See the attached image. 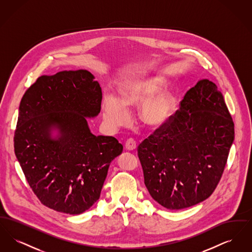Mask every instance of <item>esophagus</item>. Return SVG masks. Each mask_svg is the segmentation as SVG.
Masks as SVG:
<instances>
[{
	"instance_id": "1",
	"label": "esophagus",
	"mask_w": 252,
	"mask_h": 252,
	"mask_svg": "<svg viewBox=\"0 0 252 252\" xmlns=\"http://www.w3.org/2000/svg\"><path fill=\"white\" fill-rule=\"evenodd\" d=\"M136 147H137V144H136V142H135L133 139H128V140L126 142V144H125L126 150H128V151L135 150Z\"/></svg>"
}]
</instances>
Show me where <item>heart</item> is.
I'll return each instance as SVG.
<instances>
[{"label":"heart","mask_w":252,"mask_h":252,"mask_svg":"<svg viewBox=\"0 0 252 252\" xmlns=\"http://www.w3.org/2000/svg\"><path fill=\"white\" fill-rule=\"evenodd\" d=\"M166 81L160 76L136 79L121 87L122 100L107 94L103 100V116L111 127H118L127 123L130 107L141 105L140 119L149 127H160L170 120L175 99L167 91Z\"/></svg>","instance_id":"heart-1"}]
</instances>
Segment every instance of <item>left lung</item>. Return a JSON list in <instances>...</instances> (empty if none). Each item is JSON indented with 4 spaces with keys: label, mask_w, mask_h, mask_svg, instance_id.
<instances>
[{
    "label": "left lung",
    "mask_w": 252,
    "mask_h": 252,
    "mask_svg": "<svg viewBox=\"0 0 252 252\" xmlns=\"http://www.w3.org/2000/svg\"><path fill=\"white\" fill-rule=\"evenodd\" d=\"M233 140L224 97L214 82L199 80L170 120L138 147L152 198L169 210L207 199L222 177Z\"/></svg>",
    "instance_id": "1"
}]
</instances>
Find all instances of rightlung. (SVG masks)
Here are the masks:
<instances>
[{"mask_svg": "<svg viewBox=\"0 0 252 252\" xmlns=\"http://www.w3.org/2000/svg\"><path fill=\"white\" fill-rule=\"evenodd\" d=\"M101 102V87L87 70L42 75L22 98L15 154L33 192L50 209L69 215L89 210L123 151L114 137L90 130L87 118L99 114Z\"/></svg>", "mask_w": 252, "mask_h": 252, "instance_id": "obj_1", "label": "right lung"}]
</instances>
